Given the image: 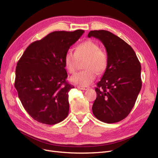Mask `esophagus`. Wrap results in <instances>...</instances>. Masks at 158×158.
<instances>
[{"label":"esophagus","instance_id":"34e87169","mask_svg":"<svg viewBox=\"0 0 158 158\" xmlns=\"http://www.w3.org/2000/svg\"><path fill=\"white\" fill-rule=\"evenodd\" d=\"M77 88L80 89H82V90H87L89 88V86H81V85H78Z\"/></svg>","mask_w":158,"mask_h":158}]
</instances>
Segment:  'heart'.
I'll list each match as a JSON object with an SVG mask.
<instances>
[{
  "label": "heart",
  "mask_w": 158,
  "mask_h": 158,
  "mask_svg": "<svg viewBox=\"0 0 158 158\" xmlns=\"http://www.w3.org/2000/svg\"><path fill=\"white\" fill-rule=\"evenodd\" d=\"M85 59L84 70L71 76L70 81L81 86L89 85L95 79L97 73L101 74L106 70L108 56L106 52L100 49L99 45L92 40L80 43L75 48V52L67 51L64 56L65 68L73 74L78 69V60Z\"/></svg>",
  "instance_id": "1"
}]
</instances>
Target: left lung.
Instances as JSON below:
<instances>
[{
    "mask_svg": "<svg viewBox=\"0 0 158 158\" xmlns=\"http://www.w3.org/2000/svg\"><path fill=\"white\" fill-rule=\"evenodd\" d=\"M88 36L101 41L108 56L107 67L95 89L93 113L104 123L121 121L131 111L141 89L140 63L132 47L111 32L90 31Z\"/></svg>",
    "mask_w": 158,
    "mask_h": 158,
    "instance_id": "left-lung-1",
    "label": "left lung"
}]
</instances>
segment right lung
I'll list each match as a JSON object with an SVG mask.
<instances>
[{
    "mask_svg": "<svg viewBox=\"0 0 158 158\" xmlns=\"http://www.w3.org/2000/svg\"><path fill=\"white\" fill-rule=\"evenodd\" d=\"M84 32L53 31L33 42L18 60L14 82L23 107L35 121L46 125L63 121L69 111L68 77L64 56Z\"/></svg>",
    "mask_w": 158,
    "mask_h": 158,
    "instance_id": "right-lung-1",
    "label": "right lung"
}]
</instances>
